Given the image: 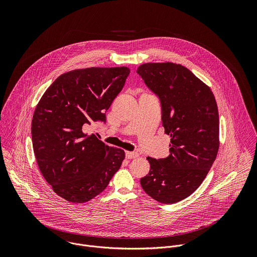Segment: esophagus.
Wrapping results in <instances>:
<instances>
[{"instance_id":"esophagus-1","label":"esophagus","mask_w":257,"mask_h":257,"mask_svg":"<svg viewBox=\"0 0 257 257\" xmlns=\"http://www.w3.org/2000/svg\"><path fill=\"white\" fill-rule=\"evenodd\" d=\"M140 154L137 152V151H126L125 152V157L128 158V159H133V158H136L138 157Z\"/></svg>"}]
</instances>
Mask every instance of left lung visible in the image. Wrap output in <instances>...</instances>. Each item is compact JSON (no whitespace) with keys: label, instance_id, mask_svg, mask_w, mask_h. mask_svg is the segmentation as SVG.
<instances>
[{"label":"left lung","instance_id":"left-lung-1","mask_svg":"<svg viewBox=\"0 0 257 257\" xmlns=\"http://www.w3.org/2000/svg\"><path fill=\"white\" fill-rule=\"evenodd\" d=\"M137 72L158 96L162 125L171 138L167 157H147L150 170L141 185L157 202L177 203L198 189L217 157V102L210 87L180 64L145 63Z\"/></svg>","mask_w":257,"mask_h":257}]
</instances>
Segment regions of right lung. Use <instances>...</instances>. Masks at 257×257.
Returning <instances> with one entry per match:
<instances>
[{"instance_id": "right-lung-1", "label": "right lung", "mask_w": 257, "mask_h": 257, "mask_svg": "<svg viewBox=\"0 0 257 257\" xmlns=\"http://www.w3.org/2000/svg\"><path fill=\"white\" fill-rule=\"evenodd\" d=\"M127 67H90L60 75L37 104L32 121L38 168L53 191L72 203L102 193L124 159L83 127L106 121V110L121 91Z\"/></svg>"}]
</instances>
